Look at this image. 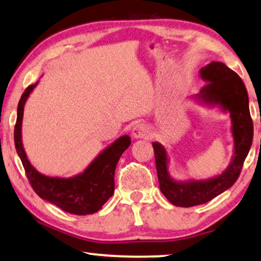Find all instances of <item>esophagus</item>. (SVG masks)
<instances>
[{"label":"esophagus","mask_w":261,"mask_h":261,"mask_svg":"<svg viewBox=\"0 0 261 261\" xmlns=\"http://www.w3.org/2000/svg\"><path fill=\"white\" fill-rule=\"evenodd\" d=\"M131 134H133V137L136 138V140H138V138H145L149 135L148 125H145L144 123H137L133 127Z\"/></svg>","instance_id":"34e87169"}]
</instances>
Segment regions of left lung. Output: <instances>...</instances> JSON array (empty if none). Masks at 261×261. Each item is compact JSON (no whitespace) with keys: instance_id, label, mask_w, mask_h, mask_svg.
<instances>
[{"instance_id":"1","label":"left lung","mask_w":261,"mask_h":261,"mask_svg":"<svg viewBox=\"0 0 261 261\" xmlns=\"http://www.w3.org/2000/svg\"><path fill=\"white\" fill-rule=\"evenodd\" d=\"M206 85L192 99L200 105L218 107L229 113L234 152L229 166L221 174L204 180H175L168 171V154L159 142L152 143L160 190L173 205L190 207L207 203L234 185L253 141V121L249 113L247 89L240 76L222 62H211L199 70Z\"/></svg>"}]
</instances>
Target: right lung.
Wrapping results in <instances>:
<instances>
[{"label": "right lung", "instance_id": "right-lung-1", "mask_svg": "<svg viewBox=\"0 0 261 261\" xmlns=\"http://www.w3.org/2000/svg\"><path fill=\"white\" fill-rule=\"evenodd\" d=\"M37 85L38 82L27 87L21 95L17 105V117L14 130L16 152L21 160L31 186L41 199L50 201L65 213L74 215L94 214L112 197L117 163L121 154L130 147L131 138L127 135L119 137L103 149L85 171L70 178L41 174L27 159L21 133L23 107Z\"/></svg>", "mask_w": 261, "mask_h": 261}]
</instances>
